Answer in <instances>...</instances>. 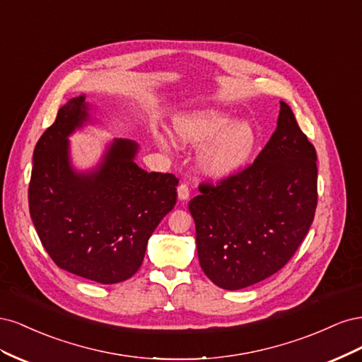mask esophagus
I'll use <instances>...</instances> for the list:
<instances>
[{
	"mask_svg": "<svg viewBox=\"0 0 362 362\" xmlns=\"http://www.w3.org/2000/svg\"><path fill=\"white\" fill-rule=\"evenodd\" d=\"M178 199L180 201H187L190 198V192H189V187L185 184H181L178 187Z\"/></svg>",
	"mask_w": 362,
	"mask_h": 362,
	"instance_id": "34e87169",
	"label": "esophagus"
}]
</instances>
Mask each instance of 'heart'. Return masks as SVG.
<instances>
[{"mask_svg": "<svg viewBox=\"0 0 362 362\" xmlns=\"http://www.w3.org/2000/svg\"><path fill=\"white\" fill-rule=\"evenodd\" d=\"M173 134L182 148L202 149L199 172L213 181H225L243 172L258 148V133L247 120L217 110H198L173 119ZM161 149L169 140L158 137Z\"/></svg>", "mask_w": 362, "mask_h": 362, "instance_id": "obj_1", "label": "heart"}]
</instances>
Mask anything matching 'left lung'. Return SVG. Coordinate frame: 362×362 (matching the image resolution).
Returning <instances> with one entry per match:
<instances>
[{"label": "left lung", "mask_w": 362, "mask_h": 362, "mask_svg": "<svg viewBox=\"0 0 362 362\" xmlns=\"http://www.w3.org/2000/svg\"><path fill=\"white\" fill-rule=\"evenodd\" d=\"M317 156L288 104L254 164L189 202L199 264L213 284L242 290L293 257L317 206Z\"/></svg>", "instance_id": "obj_1"}]
</instances>
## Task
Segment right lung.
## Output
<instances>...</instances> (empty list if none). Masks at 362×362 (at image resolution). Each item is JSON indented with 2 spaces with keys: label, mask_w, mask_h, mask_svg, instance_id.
<instances>
[{
  "label": "right lung",
  "mask_w": 362,
  "mask_h": 362,
  "mask_svg": "<svg viewBox=\"0 0 362 362\" xmlns=\"http://www.w3.org/2000/svg\"><path fill=\"white\" fill-rule=\"evenodd\" d=\"M95 105L81 93L64 104L33 152L30 216L56 264L100 284L129 279L145 258L148 240L177 204L178 180L136 164L139 145L105 144L95 166H74L69 137L96 125Z\"/></svg>",
  "instance_id": "right-lung-1"
}]
</instances>
